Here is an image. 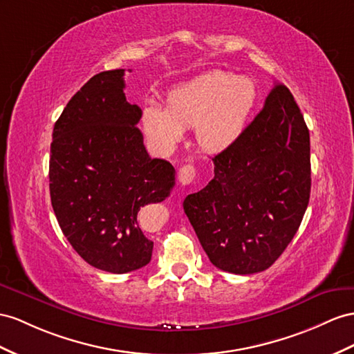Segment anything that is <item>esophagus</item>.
<instances>
[{
  "mask_svg": "<svg viewBox=\"0 0 354 354\" xmlns=\"http://www.w3.org/2000/svg\"><path fill=\"white\" fill-rule=\"evenodd\" d=\"M196 178V167L193 165H184L178 170V179L183 185L192 184Z\"/></svg>",
  "mask_w": 354,
  "mask_h": 354,
  "instance_id": "esophagus-1",
  "label": "esophagus"
}]
</instances>
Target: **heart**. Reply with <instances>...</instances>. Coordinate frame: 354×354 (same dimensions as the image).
<instances>
[{"mask_svg": "<svg viewBox=\"0 0 354 354\" xmlns=\"http://www.w3.org/2000/svg\"><path fill=\"white\" fill-rule=\"evenodd\" d=\"M257 102V88L247 77L212 70L175 88L167 107L143 109L142 125L148 139L162 151H171L184 129L196 127L198 147L221 152L233 147L245 131Z\"/></svg>", "mask_w": 354, "mask_h": 354, "instance_id": "heart-1", "label": "heart"}]
</instances>
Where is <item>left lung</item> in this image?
Wrapping results in <instances>:
<instances>
[{"label": "left lung", "mask_w": 354, "mask_h": 354, "mask_svg": "<svg viewBox=\"0 0 354 354\" xmlns=\"http://www.w3.org/2000/svg\"><path fill=\"white\" fill-rule=\"evenodd\" d=\"M214 178L184 211L211 263L238 275L274 265L310 202V131L288 88L277 84L239 140L212 158Z\"/></svg>", "instance_id": "obj_1"}]
</instances>
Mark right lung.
Segmentation results:
<instances>
[{"instance_id":"add662e5","label":"right lung","mask_w":354,"mask_h":354,"mask_svg":"<svg viewBox=\"0 0 354 354\" xmlns=\"http://www.w3.org/2000/svg\"><path fill=\"white\" fill-rule=\"evenodd\" d=\"M124 70L102 71L71 97L53 127L49 189L64 236L86 263L127 274L151 261L139 227L145 205L162 202L175 169L151 158L138 129L142 109L127 102Z\"/></svg>"}]
</instances>
